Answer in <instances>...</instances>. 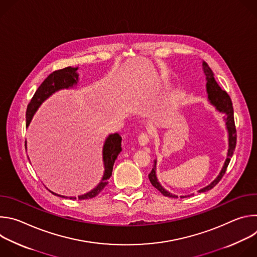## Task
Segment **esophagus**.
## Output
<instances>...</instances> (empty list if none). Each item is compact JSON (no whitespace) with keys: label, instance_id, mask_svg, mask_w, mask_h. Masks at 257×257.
I'll use <instances>...</instances> for the list:
<instances>
[{"label":"esophagus","instance_id":"1","mask_svg":"<svg viewBox=\"0 0 257 257\" xmlns=\"http://www.w3.org/2000/svg\"><path fill=\"white\" fill-rule=\"evenodd\" d=\"M151 140V135L149 132H141L138 136V143L140 145H146Z\"/></svg>","mask_w":257,"mask_h":257}]
</instances>
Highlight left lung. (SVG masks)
<instances>
[{
  "label": "left lung",
  "instance_id": "8db88e82",
  "mask_svg": "<svg viewBox=\"0 0 257 257\" xmlns=\"http://www.w3.org/2000/svg\"><path fill=\"white\" fill-rule=\"evenodd\" d=\"M203 70H204V73L206 75V81H207L206 88H207L209 101L218 109L219 112H224L227 115L226 116V121H227L226 124H227V129L229 132V150H228L227 160L225 162V165H224L221 173H219V175L216 177V179L213 182H211L208 186L204 187L203 189H200L198 191L199 193L210 190L217 184L219 181L222 180V178L224 177V175L227 171V168L229 166L231 158L234 154V151L236 148V141H237V131H236V126H235V121H234V109H233L231 97L229 96L227 91L223 90L221 88V86H219L218 83L215 81V79L213 77V73L206 63H203ZM156 164H157V162L155 161V168L149 174V178H150L152 185L155 188H157L163 195H165L167 197H173V198L178 197V196L168 192L166 189H164L159 183L157 176H156ZM191 195H193V194H191ZM188 196H190V195H188ZM180 197L182 198V197H187V196H180Z\"/></svg>",
  "mask_w": 257,
  "mask_h": 257
}]
</instances>
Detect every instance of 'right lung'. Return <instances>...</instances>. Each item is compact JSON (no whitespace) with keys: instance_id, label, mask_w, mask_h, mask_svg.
I'll return each instance as SVG.
<instances>
[{"instance_id":"add662e5","label":"right lung","mask_w":257,"mask_h":257,"mask_svg":"<svg viewBox=\"0 0 257 257\" xmlns=\"http://www.w3.org/2000/svg\"><path fill=\"white\" fill-rule=\"evenodd\" d=\"M77 68H72V67H66L64 69L56 70L44 80V82L40 85L38 90L35 91L34 95L32 96L31 100L29 101L26 109V127L29 125L31 118L33 114L35 113L38 107L42 104V102L47 99L52 93L55 91L62 89V88H68L70 86H73V84H76L78 81V75L76 73ZM121 141L122 138L118 133L109 135L103 145L102 150V158H103V164H104V175L99 182V184L91 190L90 192L78 196V199H90L92 197H95L98 195L102 189L106 186L108 183L109 177L112 176L113 172V166L114 163L122 151L121 149ZM55 195H58L54 192H52ZM60 197H64L61 195H58ZM70 199H76V197H70Z\"/></svg>"}]
</instances>
